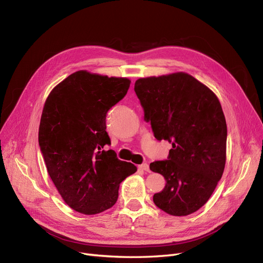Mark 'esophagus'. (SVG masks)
<instances>
[{
    "label": "esophagus",
    "mask_w": 263,
    "mask_h": 263,
    "mask_svg": "<svg viewBox=\"0 0 263 263\" xmlns=\"http://www.w3.org/2000/svg\"><path fill=\"white\" fill-rule=\"evenodd\" d=\"M138 170L141 171V172H149L150 168H149V165L146 163H143L141 165H138Z\"/></svg>",
    "instance_id": "34e87169"
}]
</instances>
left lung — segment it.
Returning a JSON list of instances; mask_svg holds the SVG:
<instances>
[{
  "instance_id": "left-lung-1",
  "label": "left lung",
  "mask_w": 263,
  "mask_h": 263,
  "mask_svg": "<svg viewBox=\"0 0 263 263\" xmlns=\"http://www.w3.org/2000/svg\"><path fill=\"white\" fill-rule=\"evenodd\" d=\"M136 95L154 137L173 148L150 164L166 184L153 202L172 216L198 211L221 179L227 160V123L215 92L185 72L138 79Z\"/></svg>"
}]
</instances>
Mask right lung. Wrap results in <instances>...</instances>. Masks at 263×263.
<instances>
[{
  "label": "right lung",
  "mask_w": 263,
  "mask_h": 263,
  "mask_svg": "<svg viewBox=\"0 0 263 263\" xmlns=\"http://www.w3.org/2000/svg\"><path fill=\"white\" fill-rule=\"evenodd\" d=\"M127 78L72 73L52 88L42 112L39 144L50 179L65 203L96 215L118 201L120 183L137 172L119 160L106 132L108 111L124 98Z\"/></svg>",
  "instance_id": "right-lung-1"
}]
</instances>
